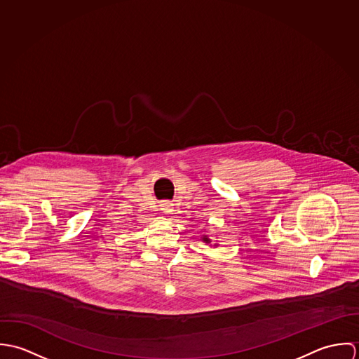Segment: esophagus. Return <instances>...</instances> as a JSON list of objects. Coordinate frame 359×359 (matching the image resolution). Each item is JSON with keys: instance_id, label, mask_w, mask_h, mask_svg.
I'll list each match as a JSON object with an SVG mask.
<instances>
[{"instance_id": "1", "label": "esophagus", "mask_w": 359, "mask_h": 359, "mask_svg": "<svg viewBox=\"0 0 359 359\" xmlns=\"http://www.w3.org/2000/svg\"><path fill=\"white\" fill-rule=\"evenodd\" d=\"M161 210L165 212V215H170V212L172 211V210H170V207H167V205H164Z\"/></svg>"}]
</instances>
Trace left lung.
Returning a JSON list of instances; mask_svg holds the SVG:
<instances>
[{
    "mask_svg": "<svg viewBox=\"0 0 359 359\" xmlns=\"http://www.w3.org/2000/svg\"><path fill=\"white\" fill-rule=\"evenodd\" d=\"M203 242H205V243H210L211 241H210L207 236H205V238H203ZM214 246H217V245H214Z\"/></svg>",
    "mask_w": 359,
    "mask_h": 359,
    "instance_id": "1",
    "label": "left lung"
}]
</instances>
